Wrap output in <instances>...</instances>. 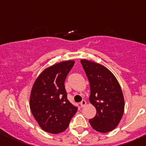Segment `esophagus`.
<instances>
[{
  "label": "esophagus",
  "mask_w": 146,
  "mask_h": 146,
  "mask_svg": "<svg viewBox=\"0 0 146 146\" xmlns=\"http://www.w3.org/2000/svg\"><path fill=\"white\" fill-rule=\"evenodd\" d=\"M86 104H87L86 101L82 100V101L81 102H80V107H84L85 105H86Z\"/></svg>",
  "instance_id": "1"
}]
</instances>
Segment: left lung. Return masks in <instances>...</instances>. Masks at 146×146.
Returning <instances> with one entry per match:
<instances>
[{
    "label": "left lung",
    "mask_w": 146,
    "mask_h": 146,
    "mask_svg": "<svg viewBox=\"0 0 146 146\" xmlns=\"http://www.w3.org/2000/svg\"><path fill=\"white\" fill-rule=\"evenodd\" d=\"M90 87L89 100L97 114L90 119L95 131L107 133L115 129L124 111V99L118 80L108 68L98 63L81 59Z\"/></svg>",
    "instance_id": "obj_1"
}]
</instances>
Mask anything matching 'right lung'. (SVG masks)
Wrapping results in <instances>:
<instances>
[{"instance_id":"1","label":"right lung","mask_w":146,"mask_h":146,"mask_svg":"<svg viewBox=\"0 0 146 146\" xmlns=\"http://www.w3.org/2000/svg\"><path fill=\"white\" fill-rule=\"evenodd\" d=\"M74 61L69 60L46 68L32 86L29 107L39 126L50 133H61L68 126L78 108L67 99L64 82Z\"/></svg>"}]
</instances>
